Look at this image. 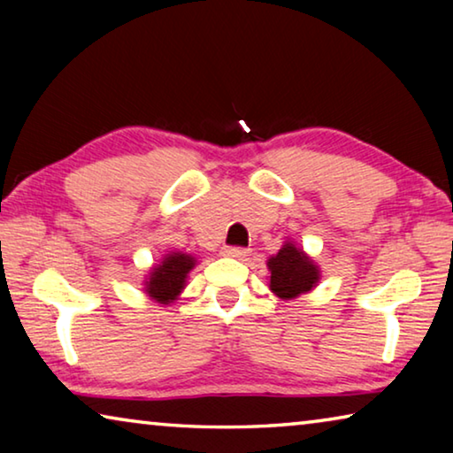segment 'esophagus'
<instances>
[{"label":"esophagus","mask_w":453,"mask_h":453,"mask_svg":"<svg viewBox=\"0 0 453 453\" xmlns=\"http://www.w3.org/2000/svg\"><path fill=\"white\" fill-rule=\"evenodd\" d=\"M248 254H250L248 248H226V250H224V256L235 257V259H243Z\"/></svg>","instance_id":"obj_1"}]
</instances>
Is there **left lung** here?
Returning a JSON list of instances; mask_svg holds the SVG:
<instances>
[{
  "label": "left lung",
  "instance_id": "8db88e82",
  "mask_svg": "<svg viewBox=\"0 0 453 453\" xmlns=\"http://www.w3.org/2000/svg\"><path fill=\"white\" fill-rule=\"evenodd\" d=\"M267 286L280 300H296L311 291L321 280L319 265L291 240L283 242L278 254L267 259Z\"/></svg>",
  "mask_w": 453,
  "mask_h": 453
}]
</instances>
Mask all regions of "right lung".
<instances>
[{"label": "right lung", "mask_w": 453, "mask_h": 453, "mask_svg": "<svg viewBox=\"0 0 453 453\" xmlns=\"http://www.w3.org/2000/svg\"><path fill=\"white\" fill-rule=\"evenodd\" d=\"M197 265L196 256L183 251H167L143 278V294L159 305H170L188 286V275Z\"/></svg>", "instance_id": "right-lung-1"}]
</instances>
